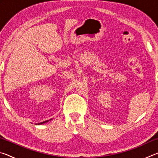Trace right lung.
Returning <instances> with one entry per match:
<instances>
[{"label": "right lung", "mask_w": 158, "mask_h": 158, "mask_svg": "<svg viewBox=\"0 0 158 158\" xmlns=\"http://www.w3.org/2000/svg\"><path fill=\"white\" fill-rule=\"evenodd\" d=\"M52 119H50V120H47V121H43V122H41V123H36L35 125H42V124H44V123H47V122H49V121H52Z\"/></svg>", "instance_id": "right-lung-1"}]
</instances>
